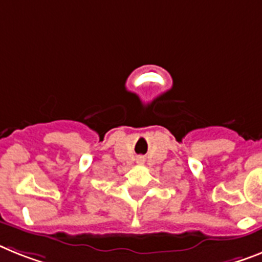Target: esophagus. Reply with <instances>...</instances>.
I'll list each match as a JSON object with an SVG mask.
<instances>
[{"instance_id": "obj_1", "label": "esophagus", "mask_w": 262, "mask_h": 262, "mask_svg": "<svg viewBox=\"0 0 262 262\" xmlns=\"http://www.w3.org/2000/svg\"><path fill=\"white\" fill-rule=\"evenodd\" d=\"M137 162H144V157H138Z\"/></svg>"}]
</instances>
